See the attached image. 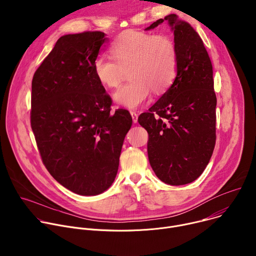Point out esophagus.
I'll return each instance as SVG.
<instances>
[{
    "label": "esophagus",
    "mask_w": 256,
    "mask_h": 256,
    "mask_svg": "<svg viewBox=\"0 0 256 256\" xmlns=\"http://www.w3.org/2000/svg\"><path fill=\"white\" fill-rule=\"evenodd\" d=\"M130 114H132V122H134V124H136V122H138V114H136V112H134V110H130Z\"/></svg>",
    "instance_id": "esophagus-1"
}]
</instances>
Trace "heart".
I'll return each mask as SVG.
<instances>
[{"label": "heart", "mask_w": 256, "mask_h": 256, "mask_svg": "<svg viewBox=\"0 0 256 256\" xmlns=\"http://www.w3.org/2000/svg\"><path fill=\"white\" fill-rule=\"evenodd\" d=\"M112 58L98 56L93 70L100 84L116 88L122 77V70L130 68L128 83L116 93L118 103L136 108L147 100L151 90L166 91L177 74L178 52L174 40L168 35L128 30L110 46Z\"/></svg>", "instance_id": "b5f03b06"}]
</instances>
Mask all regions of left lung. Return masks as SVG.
<instances>
[{
    "label": "left lung",
    "mask_w": 256,
    "mask_h": 256,
    "mask_svg": "<svg viewBox=\"0 0 256 256\" xmlns=\"http://www.w3.org/2000/svg\"><path fill=\"white\" fill-rule=\"evenodd\" d=\"M167 20L178 52L177 75L171 87L138 122L149 134L148 157L157 177L170 186L198 178L216 144V105L212 66L198 32L175 14Z\"/></svg>",
    "instance_id": "1"
}]
</instances>
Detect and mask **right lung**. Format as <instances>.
I'll return each instance as SVG.
<instances>
[{"label":"right lung","instance_id":"add662e5","mask_svg":"<svg viewBox=\"0 0 256 256\" xmlns=\"http://www.w3.org/2000/svg\"><path fill=\"white\" fill-rule=\"evenodd\" d=\"M106 40L101 31L62 36L32 79L30 122L42 163L80 196L112 184L132 122L126 109L110 112L112 97L94 74Z\"/></svg>","mask_w":256,"mask_h":256}]
</instances>
